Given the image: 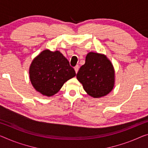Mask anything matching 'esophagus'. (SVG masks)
<instances>
[{
    "mask_svg": "<svg viewBox=\"0 0 148 148\" xmlns=\"http://www.w3.org/2000/svg\"><path fill=\"white\" fill-rule=\"evenodd\" d=\"M79 68V65H76V66L75 67V68H74V69H75V72H76V73H77V72H78Z\"/></svg>",
    "mask_w": 148,
    "mask_h": 148,
    "instance_id": "34e87169",
    "label": "esophagus"
}]
</instances>
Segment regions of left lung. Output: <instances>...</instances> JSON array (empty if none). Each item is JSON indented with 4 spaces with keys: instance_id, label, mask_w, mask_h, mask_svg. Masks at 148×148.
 I'll return each mask as SVG.
<instances>
[{
    "instance_id": "obj_1",
    "label": "left lung",
    "mask_w": 148,
    "mask_h": 148,
    "mask_svg": "<svg viewBox=\"0 0 148 148\" xmlns=\"http://www.w3.org/2000/svg\"><path fill=\"white\" fill-rule=\"evenodd\" d=\"M77 79L90 97L100 98L108 95L114 85V69L103 54L89 52L77 74Z\"/></svg>"
}]
</instances>
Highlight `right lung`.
Here are the masks:
<instances>
[{
	"label": "right lung",
	"instance_id": "add662e5",
	"mask_svg": "<svg viewBox=\"0 0 148 148\" xmlns=\"http://www.w3.org/2000/svg\"><path fill=\"white\" fill-rule=\"evenodd\" d=\"M32 85L41 94L53 96L65 82L76 75L73 68L60 51L45 49L31 63L29 70Z\"/></svg>",
	"mask_w": 148,
	"mask_h": 148
}]
</instances>
